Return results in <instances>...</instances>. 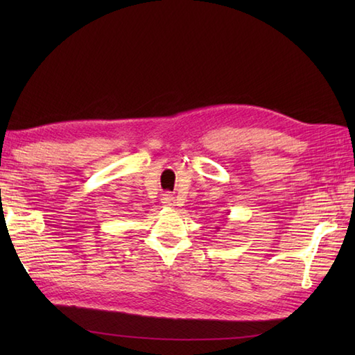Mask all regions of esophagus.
Returning a JSON list of instances; mask_svg holds the SVG:
<instances>
[{
  "label": "esophagus",
  "mask_w": 355,
  "mask_h": 355,
  "mask_svg": "<svg viewBox=\"0 0 355 355\" xmlns=\"http://www.w3.org/2000/svg\"><path fill=\"white\" fill-rule=\"evenodd\" d=\"M162 202H163L164 206L173 207V206H175V197H172L171 193H164V195H163V198H162Z\"/></svg>",
  "instance_id": "obj_1"
}]
</instances>
